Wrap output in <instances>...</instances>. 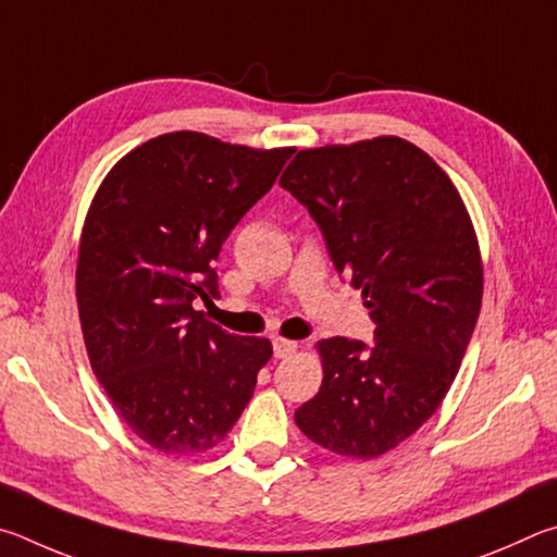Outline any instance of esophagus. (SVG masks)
I'll return each instance as SVG.
<instances>
[{"label":"esophagus","instance_id":"34e87169","mask_svg":"<svg viewBox=\"0 0 557 557\" xmlns=\"http://www.w3.org/2000/svg\"><path fill=\"white\" fill-rule=\"evenodd\" d=\"M273 357L276 359H286L290 355H296L298 345L294 343V339H284V337H273Z\"/></svg>","mask_w":557,"mask_h":557}]
</instances>
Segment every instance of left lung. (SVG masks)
Listing matches in <instances>:
<instances>
[{
  "label": "left lung",
  "instance_id": "obj_1",
  "mask_svg": "<svg viewBox=\"0 0 557 557\" xmlns=\"http://www.w3.org/2000/svg\"><path fill=\"white\" fill-rule=\"evenodd\" d=\"M278 183L376 325L372 347L318 343L323 386L296 423L330 453L379 457L437 411L462 364L482 308L472 220L441 165L398 136L298 151Z\"/></svg>",
  "mask_w": 557,
  "mask_h": 557
}]
</instances>
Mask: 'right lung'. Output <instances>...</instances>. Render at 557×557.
Segmentation results:
<instances>
[{"instance_id": "obj_1", "label": "right lung", "mask_w": 557, "mask_h": 557, "mask_svg": "<svg viewBox=\"0 0 557 557\" xmlns=\"http://www.w3.org/2000/svg\"><path fill=\"white\" fill-rule=\"evenodd\" d=\"M296 149H249L198 132L136 146L87 212L75 294L97 382L124 423L165 455H200L237 423L271 359L193 304H212L224 239Z\"/></svg>"}]
</instances>
